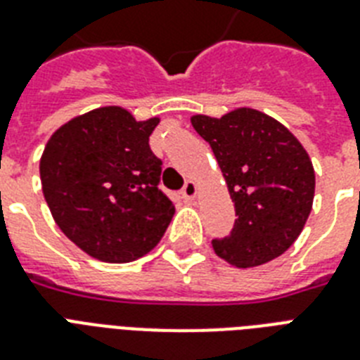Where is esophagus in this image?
<instances>
[{
  "instance_id": "1",
  "label": "esophagus",
  "mask_w": 360,
  "mask_h": 360,
  "mask_svg": "<svg viewBox=\"0 0 360 360\" xmlns=\"http://www.w3.org/2000/svg\"><path fill=\"white\" fill-rule=\"evenodd\" d=\"M198 194V186L194 181H186L185 186H183V191H181V196H183V200L185 202H192L194 198H196Z\"/></svg>"
}]
</instances>
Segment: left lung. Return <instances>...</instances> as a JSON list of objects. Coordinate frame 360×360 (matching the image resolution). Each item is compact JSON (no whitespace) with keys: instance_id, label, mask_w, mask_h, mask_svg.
Returning <instances> with one entry per match:
<instances>
[{"instance_id":"obj_1","label":"left lung","mask_w":360,"mask_h":360,"mask_svg":"<svg viewBox=\"0 0 360 360\" xmlns=\"http://www.w3.org/2000/svg\"><path fill=\"white\" fill-rule=\"evenodd\" d=\"M191 121L213 149L236 203L233 230L213 239L214 252L236 267H256L284 254L312 211L316 175L304 147L257 110Z\"/></svg>"}]
</instances>
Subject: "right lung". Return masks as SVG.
<instances>
[{
    "mask_svg": "<svg viewBox=\"0 0 360 360\" xmlns=\"http://www.w3.org/2000/svg\"><path fill=\"white\" fill-rule=\"evenodd\" d=\"M157 117L93 110L56 130L41 158L44 200L56 224L101 262H134L162 239L175 207L158 188L162 160L149 136Z\"/></svg>",
    "mask_w": 360,
    "mask_h": 360,
    "instance_id": "right-lung-1",
    "label": "right lung"
}]
</instances>
